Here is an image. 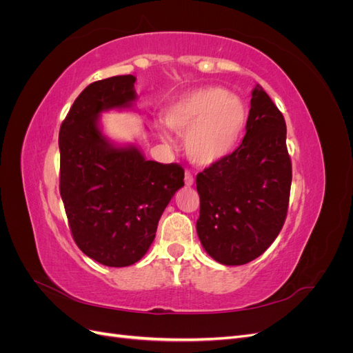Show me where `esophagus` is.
Masks as SVG:
<instances>
[{"label":"esophagus","instance_id":"esophagus-1","mask_svg":"<svg viewBox=\"0 0 353 353\" xmlns=\"http://www.w3.org/2000/svg\"><path fill=\"white\" fill-rule=\"evenodd\" d=\"M184 181H185V185L187 187H191V185L194 184V178H193V175H191V172H188V170H187L185 175H184Z\"/></svg>","mask_w":353,"mask_h":353}]
</instances>
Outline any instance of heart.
<instances>
[{
  "label": "heart",
  "instance_id": "heart-1",
  "mask_svg": "<svg viewBox=\"0 0 353 353\" xmlns=\"http://www.w3.org/2000/svg\"><path fill=\"white\" fill-rule=\"evenodd\" d=\"M248 119V105L221 87L191 91L165 112V123L184 134V150L199 166L215 165L236 150Z\"/></svg>",
  "mask_w": 353,
  "mask_h": 353
}]
</instances>
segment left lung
Masks as SVG:
<instances>
[{"mask_svg": "<svg viewBox=\"0 0 353 353\" xmlns=\"http://www.w3.org/2000/svg\"><path fill=\"white\" fill-rule=\"evenodd\" d=\"M285 134L283 113L256 85L241 144L197 175V236L216 262L249 263L280 234L292 185Z\"/></svg>", "mask_w": 353, "mask_h": 353, "instance_id": "1", "label": "left lung"}]
</instances>
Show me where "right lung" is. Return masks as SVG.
I'll return each instance as SVG.
<instances>
[{
  "label": "right lung",
  "instance_id": "1",
  "mask_svg": "<svg viewBox=\"0 0 353 353\" xmlns=\"http://www.w3.org/2000/svg\"><path fill=\"white\" fill-rule=\"evenodd\" d=\"M135 81L123 74L90 83L59 134L60 196L73 240L113 268L143 258L168 203L184 187L179 165L145 160L137 145H116L101 132L103 112L132 108Z\"/></svg>",
  "mask_w": 353,
  "mask_h": 353
}]
</instances>
